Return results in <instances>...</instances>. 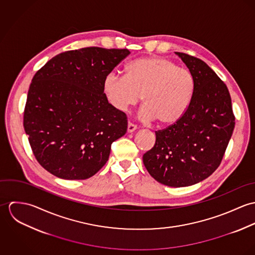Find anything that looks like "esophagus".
Returning a JSON list of instances; mask_svg holds the SVG:
<instances>
[{
  "mask_svg": "<svg viewBox=\"0 0 255 255\" xmlns=\"http://www.w3.org/2000/svg\"><path fill=\"white\" fill-rule=\"evenodd\" d=\"M137 129V127L135 126V125H133V124H131V123H128V133H131V132H133L134 130H136Z\"/></svg>",
  "mask_w": 255,
  "mask_h": 255,
  "instance_id": "esophagus-1",
  "label": "esophagus"
}]
</instances>
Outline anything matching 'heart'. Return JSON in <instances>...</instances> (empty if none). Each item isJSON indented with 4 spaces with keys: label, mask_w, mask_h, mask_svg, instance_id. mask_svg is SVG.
<instances>
[{
    "label": "heart",
    "mask_w": 255,
    "mask_h": 255,
    "mask_svg": "<svg viewBox=\"0 0 255 255\" xmlns=\"http://www.w3.org/2000/svg\"><path fill=\"white\" fill-rule=\"evenodd\" d=\"M103 90L110 104L119 111L136 105L142 95L145 104L140 117L169 127L180 122L189 108L195 79L190 71L170 59L148 57L130 62L125 75L109 73Z\"/></svg>",
    "instance_id": "obj_1"
}]
</instances>
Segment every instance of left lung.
I'll use <instances>...</instances> for the list:
<instances>
[{
  "mask_svg": "<svg viewBox=\"0 0 255 255\" xmlns=\"http://www.w3.org/2000/svg\"><path fill=\"white\" fill-rule=\"evenodd\" d=\"M195 79L191 104L182 120L155 132V145L143 155L146 170L172 187L195 184L221 164L235 128L226 84L203 61L176 52Z\"/></svg>",
  "mask_w": 255,
  "mask_h": 255,
  "instance_id": "obj_1",
  "label": "left lung"
}]
</instances>
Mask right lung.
Here are the masks:
<instances>
[{
    "instance_id": "right-lung-1",
    "label": "right lung",
    "mask_w": 255,
    "mask_h": 255,
    "mask_svg": "<svg viewBox=\"0 0 255 255\" xmlns=\"http://www.w3.org/2000/svg\"><path fill=\"white\" fill-rule=\"evenodd\" d=\"M130 52L88 47L52 58L29 86L23 127L38 163L64 180H86L108 161L128 120L106 98L105 77Z\"/></svg>"
}]
</instances>
